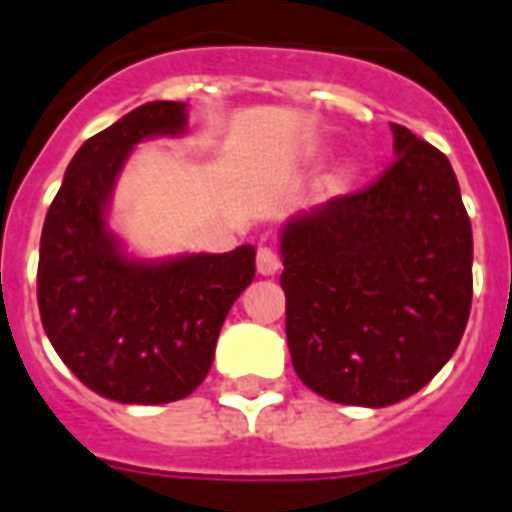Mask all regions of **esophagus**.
Masks as SVG:
<instances>
[{
    "mask_svg": "<svg viewBox=\"0 0 512 512\" xmlns=\"http://www.w3.org/2000/svg\"><path fill=\"white\" fill-rule=\"evenodd\" d=\"M255 263H257V273H263V276H273V273L281 268V257L273 247H265V244H260V247H257Z\"/></svg>",
    "mask_w": 512,
    "mask_h": 512,
    "instance_id": "obj_1",
    "label": "esophagus"
}]
</instances>
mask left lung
<instances>
[{
	"mask_svg": "<svg viewBox=\"0 0 512 512\" xmlns=\"http://www.w3.org/2000/svg\"><path fill=\"white\" fill-rule=\"evenodd\" d=\"M393 164L281 233L297 377L350 406H390L452 358L473 300V231L452 164L401 124Z\"/></svg>",
	"mask_w": 512,
	"mask_h": 512,
	"instance_id": "8db88e82",
	"label": "left lung"
}]
</instances>
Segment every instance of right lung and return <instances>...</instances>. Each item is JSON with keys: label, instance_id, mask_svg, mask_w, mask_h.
<instances>
[{"label": "right lung", "instance_id": "obj_1", "mask_svg": "<svg viewBox=\"0 0 512 512\" xmlns=\"http://www.w3.org/2000/svg\"><path fill=\"white\" fill-rule=\"evenodd\" d=\"M185 130V103L154 100L92 135L42 228L36 300L63 364L119 404H170L207 377L225 316L255 279V247L138 263L106 228L132 146Z\"/></svg>", "mask_w": 512, "mask_h": 512}]
</instances>
